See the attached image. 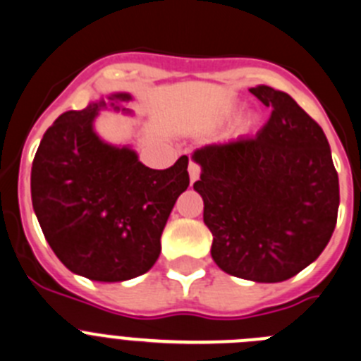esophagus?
I'll return each instance as SVG.
<instances>
[{
  "label": "esophagus",
  "mask_w": 361,
  "mask_h": 361,
  "mask_svg": "<svg viewBox=\"0 0 361 361\" xmlns=\"http://www.w3.org/2000/svg\"><path fill=\"white\" fill-rule=\"evenodd\" d=\"M188 171H190V178H191V183H195L198 177H200V166H198L197 163H193L191 161L190 166H188Z\"/></svg>",
  "instance_id": "esophagus-1"
}]
</instances>
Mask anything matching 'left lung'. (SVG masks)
Listing matches in <instances>:
<instances>
[{"label": "left lung", "instance_id": "1", "mask_svg": "<svg viewBox=\"0 0 361 361\" xmlns=\"http://www.w3.org/2000/svg\"><path fill=\"white\" fill-rule=\"evenodd\" d=\"M250 92L270 120L254 137L193 152L213 234L211 256L224 272L256 283H281L320 256L336 226L340 190L331 148L320 125L283 91Z\"/></svg>", "mask_w": 361, "mask_h": 361}]
</instances>
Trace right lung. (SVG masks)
<instances>
[{"label": "right lung", "instance_id": "obj_1", "mask_svg": "<svg viewBox=\"0 0 361 361\" xmlns=\"http://www.w3.org/2000/svg\"><path fill=\"white\" fill-rule=\"evenodd\" d=\"M130 98L116 92L109 102L120 111L118 102ZM105 107L100 100L59 116L42 135L30 186L55 256L73 274L118 283L154 267L161 234L190 175L186 155L166 170H152L132 148L102 141L92 121Z\"/></svg>", "mask_w": 361, "mask_h": 361}]
</instances>
